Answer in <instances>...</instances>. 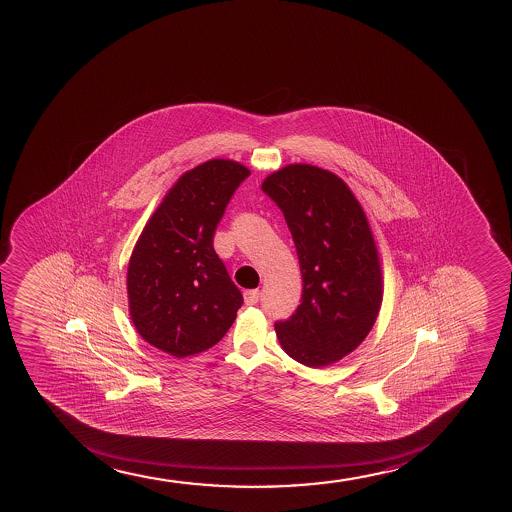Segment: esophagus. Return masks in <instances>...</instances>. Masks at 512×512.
Wrapping results in <instances>:
<instances>
[{
	"mask_svg": "<svg viewBox=\"0 0 512 512\" xmlns=\"http://www.w3.org/2000/svg\"><path fill=\"white\" fill-rule=\"evenodd\" d=\"M243 296H245V305L253 306L259 303V289H250V291H245V293H243Z\"/></svg>",
	"mask_w": 512,
	"mask_h": 512,
	"instance_id": "obj_1",
	"label": "esophagus"
}]
</instances>
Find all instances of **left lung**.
<instances>
[{
    "label": "left lung",
    "instance_id": "1",
    "mask_svg": "<svg viewBox=\"0 0 512 512\" xmlns=\"http://www.w3.org/2000/svg\"><path fill=\"white\" fill-rule=\"evenodd\" d=\"M262 190L284 214L303 277L301 305L276 322L279 344L308 368L334 364L368 337L383 298L368 218L342 178L313 165L270 173Z\"/></svg>",
    "mask_w": 512,
    "mask_h": 512
}]
</instances>
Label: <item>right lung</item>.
I'll use <instances>...</instances> for the list:
<instances>
[{
	"instance_id": "add662e5",
	"label": "right lung",
	"mask_w": 512,
	"mask_h": 512,
	"mask_svg": "<svg viewBox=\"0 0 512 512\" xmlns=\"http://www.w3.org/2000/svg\"><path fill=\"white\" fill-rule=\"evenodd\" d=\"M250 175L233 160H209L178 178L144 226L127 267L129 313L138 334L173 357L218 344L243 296L214 252V231Z\"/></svg>"
}]
</instances>
